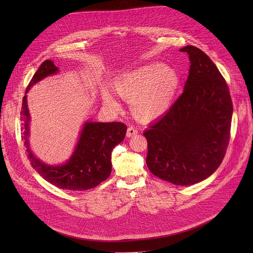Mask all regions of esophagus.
<instances>
[{
	"label": "esophagus",
	"mask_w": 253,
	"mask_h": 253,
	"mask_svg": "<svg viewBox=\"0 0 253 253\" xmlns=\"http://www.w3.org/2000/svg\"><path fill=\"white\" fill-rule=\"evenodd\" d=\"M138 133V130L134 126H129L127 129V137H132Z\"/></svg>",
	"instance_id": "obj_1"
}]
</instances>
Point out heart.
<instances>
[{
	"instance_id": "heart-1",
	"label": "heart",
	"mask_w": 253,
	"mask_h": 253,
	"mask_svg": "<svg viewBox=\"0 0 253 253\" xmlns=\"http://www.w3.org/2000/svg\"><path fill=\"white\" fill-rule=\"evenodd\" d=\"M180 84L177 72L160 63L143 65L116 78L114 86L124 98L131 99L134 114L142 120H153L166 113L177 94ZM104 100L117 106L110 93H104Z\"/></svg>"
}]
</instances>
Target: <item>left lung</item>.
I'll use <instances>...</instances> for the list:
<instances>
[{
  "label": "left lung",
  "instance_id": "1",
  "mask_svg": "<svg viewBox=\"0 0 253 253\" xmlns=\"http://www.w3.org/2000/svg\"><path fill=\"white\" fill-rule=\"evenodd\" d=\"M180 51L189 55L191 63L184 91L143 135L151 173L175 185H191L221 164L233 106L226 81L210 58L194 46Z\"/></svg>",
  "mask_w": 253,
  "mask_h": 253
}]
</instances>
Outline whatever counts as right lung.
I'll return each instance as SVG.
<instances>
[{"label":"right lung","instance_id":"obj_1","mask_svg":"<svg viewBox=\"0 0 253 253\" xmlns=\"http://www.w3.org/2000/svg\"><path fill=\"white\" fill-rule=\"evenodd\" d=\"M58 68L53 61H44L30 81L29 89L43 78L55 74ZM29 120L26 96L23 98L21 121L24 145L32 167L45 180L61 189L73 191L88 190L98 186L110 176L112 170L111 153L123 141L127 126L121 122H88L85 124L76 149L70 160L62 166H49L36 158L29 148Z\"/></svg>","mask_w":253,"mask_h":253}]
</instances>
